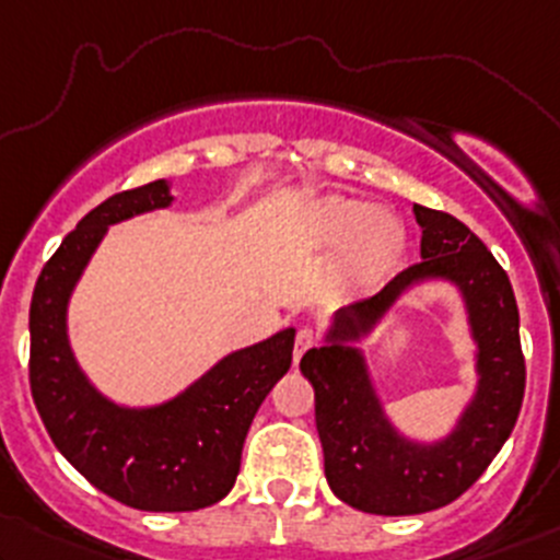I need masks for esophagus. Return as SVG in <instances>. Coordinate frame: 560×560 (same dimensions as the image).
<instances>
[{"mask_svg":"<svg viewBox=\"0 0 560 560\" xmlns=\"http://www.w3.org/2000/svg\"><path fill=\"white\" fill-rule=\"evenodd\" d=\"M316 346V335H313V329H308V327H303L298 331V337H294V353H292V359H294V364H298L300 359H303V353L308 348H313Z\"/></svg>","mask_w":560,"mask_h":560,"instance_id":"obj_1","label":"esophagus"}]
</instances>
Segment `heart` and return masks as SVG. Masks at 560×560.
I'll return each mask as SVG.
<instances>
[{
  "instance_id": "1",
  "label": "heart",
  "mask_w": 560,
  "mask_h": 560,
  "mask_svg": "<svg viewBox=\"0 0 560 560\" xmlns=\"http://www.w3.org/2000/svg\"><path fill=\"white\" fill-rule=\"evenodd\" d=\"M300 238L316 252L342 244L340 281L355 292L383 284L407 252V229L396 214L372 210L366 201L337 194L322 196L305 207Z\"/></svg>"
}]
</instances>
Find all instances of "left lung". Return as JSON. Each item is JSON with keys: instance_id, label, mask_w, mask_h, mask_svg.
<instances>
[{"instance_id": "8db88e82", "label": "left lung", "mask_w": 560, "mask_h": 560, "mask_svg": "<svg viewBox=\"0 0 560 560\" xmlns=\"http://www.w3.org/2000/svg\"><path fill=\"white\" fill-rule=\"evenodd\" d=\"M422 262L383 292L340 308L300 372L316 393V430L335 497L374 515H417L457 500L502 450L524 401L526 366L518 305L505 270L468 225L415 205ZM450 283L464 303L477 385L455 425L439 440L404 434L384 409L360 348L397 300L417 285Z\"/></svg>"}]
</instances>
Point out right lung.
<instances>
[{"instance_id": "1", "label": "right lung", "mask_w": 560, "mask_h": 560, "mask_svg": "<svg viewBox=\"0 0 560 560\" xmlns=\"http://www.w3.org/2000/svg\"><path fill=\"white\" fill-rule=\"evenodd\" d=\"M175 205L170 180L110 196L42 268L28 313L31 396L58 452L103 494L151 513L210 508L233 489L257 409L290 372L294 327L231 350L167 401L127 407L73 355L69 305L110 225Z\"/></svg>"}]
</instances>
